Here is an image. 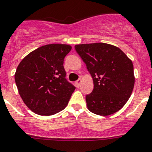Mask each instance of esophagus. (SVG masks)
I'll use <instances>...</instances> for the list:
<instances>
[{
    "label": "esophagus",
    "instance_id": "1",
    "mask_svg": "<svg viewBox=\"0 0 152 152\" xmlns=\"http://www.w3.org/2000/svg\"><path fill=\"white\" fill-rule=\"evenodd\" d=\"M81 82H82V81H81V80H80V79H79V80H76V83H76V86H77V87H78V88L80 86V84H81Z\"/></svg>",
    "mask_w": 152,
    "mask_h": 152
}]
</instances>
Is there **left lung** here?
<instances>
[{
	"mask_svg": "<svg viewBox=\"0 0 152 152\" xmlns=\"http://www.w3.org/2000/svg\"><path fill=\"white\" fill-rule=\"evenodd\" d=\"M94 81V90L86 96L90 112L108 116L127 103L134 85L133 63L119 48L106 43L75 45Z\"/></svg>",
	"mask_w": 152,
	"mask_h": 152,
	"instance_id": "8db88e82",
	"label": "left lung"
}]
</instances>
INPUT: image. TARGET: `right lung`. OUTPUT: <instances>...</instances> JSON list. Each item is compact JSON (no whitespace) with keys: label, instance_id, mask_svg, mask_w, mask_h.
Returning <instances> with one entry per match:
<instances>
[{"label":"right lung","instance_id":"add662e5","mask_svg":"<svg viewBox=\"0 0 152 152\" xmlns=\"http://www.w3.org/2000/svg\"><path fill=\"white\" fill-rule=\"evenodd\" d=\"M71 49L69 45H46L19 63L15 83L24 103L34 113L52 115L68 104L76 87L66 79L63 61Z\"/></svg>","mask_w":152,"mask_h":152}]
</instances>
